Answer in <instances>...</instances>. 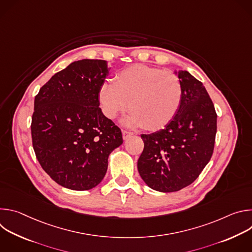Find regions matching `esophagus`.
I'll return each instance as SVG.
<instances>
[{
	"mask_svg": "<svg viewBox=\"0 0 252 252\" xmlns=\"http://www.w3.org/2000/svg\"><path fill=\"white\" fill-rule=\"evenodd\" d=\"M133 133L132 132H130V131H127V130H125V129H123V137H124V139H127L129 136H131Z\"/></svg>",
	"mask_w": 252,
	"mask_h": 252,
	"instance_id": "1",
	"label": "esophagus"
}]
</instances>
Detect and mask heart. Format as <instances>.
Listing matches in <instances>:
<instances>
[{"mask_svg":"<svg viewBox=\"0 0 252 252\" xmlns=\"http://www.w3.org/2000/svg\"><path fill=\"white\" fill-rule=\"evenodd\" d=\"M97 99L106 118H117L128 106L130 113L124 121L126 126L156 130L177 115L184 99V87L171 71L133 64L118 73L114 83H103Z\"/></svg>","mask_w":252,"mask_h":252,"instance_id":"obj_1","label":"heart"}]
</instances>
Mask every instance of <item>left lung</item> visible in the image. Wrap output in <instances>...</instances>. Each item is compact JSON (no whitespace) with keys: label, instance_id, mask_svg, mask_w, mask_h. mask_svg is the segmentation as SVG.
Returning a JSON list of instances; mask_svg holds the SVG:
<instances>
[{"label":"left lung","instance_id":"8db88e82","mask_svg":"<svg viewBox=\"0 0 252 252\" xmlns=\"http://www.w3.org/2000/svg\"><path fill=\"white\" fill-rule=\"evenodd\" d=\"M184 99L174 119L152 134H141L145 148L137 160L141 178L151 189L172 192L191 185L211 158L217 134L213 102L202 83L178 71Z\"/></svg>","mask_w":252,"mask_h":252}]
</instances>
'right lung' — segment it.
Here are the masks:
<instances>
[{"instance_id":"add662e5","label":"right lung","mask_w":252,"mask_h":252,"mask_svg":"<svg viewBox=\"0 0 252 252\" xmlns=\"http://www.w3.org/2000/svg\"><path fill=\"white\" fill-rule=\"evenodd\" d=\"M107 73L105 61L74 62L34 97L31 131L35 158L52 179L68 189L96 187L110 154L123 143L121 128L98 104Z\"/></svg>"}]
</instances>
